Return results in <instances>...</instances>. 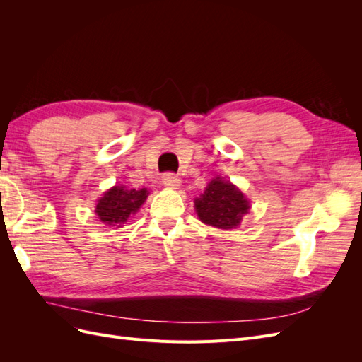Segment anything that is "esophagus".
<instances>
[{"instance_id":"obj_1","label":"esophagus","mask_w":362,"mask_h":362,"mask_svg":"<svg viewBox=\"0 0 362 362\" xmlns=\"http://www.w3.org/2000/svg\"><path fill=\"white\" fill-rule=\"evenodd\" d=\"M161 182L166 185V187H169V189H178L180 185H181V180L177 177V175H173V173H164Z\"/></svg>"}]
</instances>
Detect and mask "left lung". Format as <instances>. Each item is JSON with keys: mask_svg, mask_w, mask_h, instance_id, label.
<instances>
[{"mask_svg": "<svg viewBox=\"0 0 362 362\" xmlns=\"http://www.w3.org/2000/svg\"><path fill=\"white\" fill-rule=\"evenodd\" d=\"M201 222L221 229L237 228L249 211V201L234 184L217 177L206 185L201 198L194 199Z\"/></svg>", "mask_w": 362, "mask_h": 362, "instance_id": "1", "label": "left lung"}]
</instances>
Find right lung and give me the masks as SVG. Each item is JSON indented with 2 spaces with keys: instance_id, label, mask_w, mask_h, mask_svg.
Returning <instances> with one entry per match:
<instances>
[{
  "instance_id": "obj_1",
  "label": "right lung",
  "mask_w": 362,
  "mask_h": 362,
  "mask_svg": "<svg viewBox=\"0 0 362 362\" xmlns=\"http://www.w3.org/2000/svg\"><path fill=\"white\" fill-rule=\"evenodd\" d=\"M148 194L149 192L146 189L128 190L124 185H115L98 201L95 213L103 223L120 228L131 214L137 213L146 201Z\"/></svg>"
}]
</instances>
